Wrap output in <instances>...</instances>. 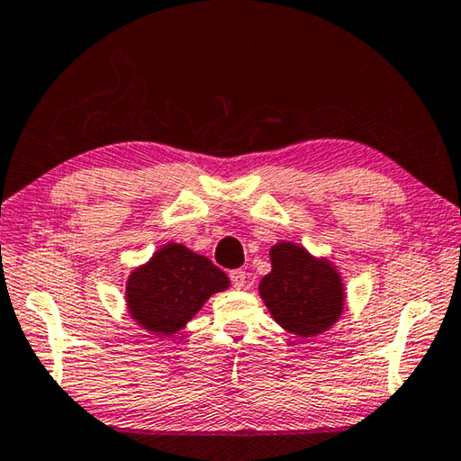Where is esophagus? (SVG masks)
I'll use <instances>...</instances> for the list:
<instances>
[{"label": "esophagus", "instance_id": "1", "mask_svg": "<svg viewBox=\"0 0 461 461\" xmlns=\"http://www.w3.org/2000/svg\"><path fill=\"white\" fill-rule=\"evenodd\" d=\"M229 276H230L232 286H235V288H243V286H245V282H247L245 270H232Z\"/></svg>", "mask_w": 461, "mask_h": 461}]
</instances>
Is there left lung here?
Here are the masks:
<instances>
[{
	"label": "left lung",
	"instance_id": "1",
	"mask_svg": "<svg viewBox=\"0 0 461 461\" xmlns=\"http://www.w3.org/2000/svg\"><path fill=\"white\" fill-rule=\"evenodd\" d=\"M272 270L259 282V296L274 321L288 334L315 338L336 325L346 307L342 274L323 255L293 240L270 249Z\"/></svg>",
	"mask_w": 461,
	"mask_h": 461
}]
</instances>
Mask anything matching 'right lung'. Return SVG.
Instances as JSON below:
<instances>
[{
	"label": "right lung",
	"instance_id": "obj_1",
	"mask_svg": "<svg viewBox=\"0 0 461 461\" xmlns=\"http://www.w3.org/2000/svg\"><path fill=\"white\" fill-rule=\"evenodd\" d=\"M230 286L229 276L206 255L167 243L125 282L127 313L154 336H173L194 320L212 294Z\"/></svg>",
	"mask_w": 461,
	"mask_h": 461
}]
</instances>
